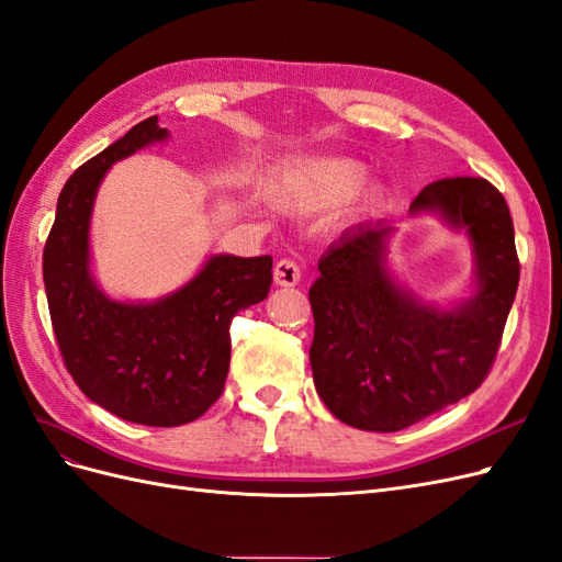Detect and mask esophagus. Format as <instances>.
I'll return each mask as SVG.
<instances>
[{
    "mask_svg": "<svg viewBox=\"0 0 562 562\" xmlns=\"http://www.w3.org/2000/svg\"><path fill=\"white\" fill-rule=\"evenodd\" d=\"M302 279V267L290 260V258H283L274 265V281L277 285H297Z\"/></svg>",
    "mask_w": 562,
    "mask_h": 562,
    "instance_id": "1",
    "label": "esophagus"
}]
</instances>
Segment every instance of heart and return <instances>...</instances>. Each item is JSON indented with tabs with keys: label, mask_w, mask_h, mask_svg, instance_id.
I'll return each mask as SVG.
<instances>
[{
	"label": "heart",
	"mask_w": 562,
	"mask_h": 562,
	"mask_svg": "<svg viewBox=\"0 0 562 562\" xmlns=\"http://www.w3.org/2000/svg\"><path fill=\"white\" fill-rule=\"evenodd\" d=\"M364 177L367 167L358 160L314 158L288 169L272 190L274 198L290 209L323 211L351 200Z\"/></svg>",
	"instance_id": "1"
}]
</instances>
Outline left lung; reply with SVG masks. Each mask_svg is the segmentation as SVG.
<instances>
[{
  "label": "left lung",
  "instance_id": "8db88e82",
  "mask_svg": "<svg viewBox=\"0 0 562 562\" xmlns=\"http://www.w3.org/2000/svg\"><path fill=\"white\" fill-rule=\"evenodd\" d=\"M439 211L462 227L476 256V293L456 308L420 304L385 267L391 225L346 229L318 260L314 383L341 423L397 432L474 393L488 376L516 297L520 265L502 192L486 179L425 186L412 214Z\"/></svg>",
  "mask_w": 562,
  "mask_h": 562
}]
</instances>
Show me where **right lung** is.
Segmentation results:
<instances>
[{"label":"right lung","mask_w":562,"mask_h":562,"mask_svg":"<svg viewBox=\"0 0 562 562\" xmlns=\"http://www.w3.org/2000/svg\"><path fill=\"white\" fill-rule=\"evenodd\" d=\"M165 137L158 115H150L76 169L57 198L44 246L48 312L67 372L106 412L153 428L195 420L221 397L229 323L272 285L269 256H214L188 285L153 304L100 293L88 248L94 192L113 162Z\"/></svg>","instance_id":"add662e5"}]
</instances>
